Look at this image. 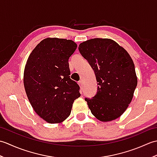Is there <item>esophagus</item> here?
Here are the masks:
<instances>
[{"mask_svg":"<svg viewBox=\"0 0 157 157\" xmlns=\"http://www.w3.org/2000/svg\"><path fill=\"white\" fill-rule=\"evenodd\" d=\"M78 84H79V86H80V87L82 88V84H83V83H82V80H80V81H79L78 82Z\"/></svg>","mask_w":157,"mask_h":157,"instance_id":"obj_1","label":"esophagus"}]
</instances>
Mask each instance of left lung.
I'll return each instance as SVG.
<instances>
[{"mask_svg":"<svg viewBox=\"0 0 157 157\" xmlns=\"http://www.w3.org/2000/svg\"><path fill=\"white\" fill-rule=\"evenodd\" d=\"M78 49L94 70L98 85L94 97L85 98L92 114L101 121L119 117L131 102L138 83L132 58L107 38L90 39Z\"/></svg>","mask_w":157,"mask_h":157,"instance_id":"left-lung-1","label":"left lung"}]
</instances>
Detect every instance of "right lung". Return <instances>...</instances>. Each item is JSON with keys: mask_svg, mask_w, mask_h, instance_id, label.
Masks as SVG:
<instances>
[{"mask_svg": "<svg viewBox=\"0 0 157 157\" xmlns=\"http://www.w3.org/2000/svg\"><path fill=\"white\" fill-rule=\"evenodd\" d=\"M77 48L71 40L46 38L29 55L23 83L35 112L50 123L64 121L80 96L79 86L70 78L69 59Z\"/></svg>", "mask_w": 157, "mask_h": 157, "instance_id": "add662e5", "label": "right lung"}]
</instances>
